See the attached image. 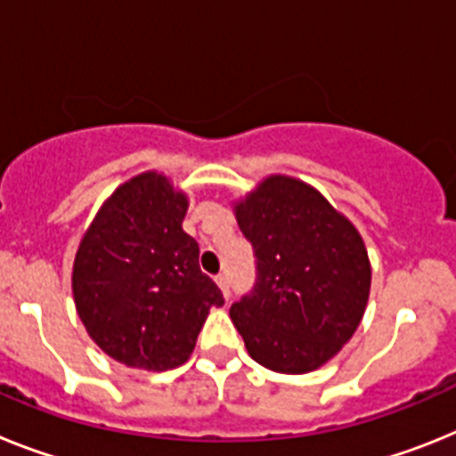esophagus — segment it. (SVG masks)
<instances>
[{
    "label": "esophagus",
    "instance_id": "34e87169",
    "mask_svg": "<svg viewBox=\"0 0 456 456\" xmlns=\"http://www.w3.org/2000/svg\"><path fill=\"white\" fill-rule=\"evenodd\" d=\"M216 282H217V287L223 289V294H224V298L229 300V277L224 275V273H220V275L216 277Z\"/></svg>",
    "mask_w": 456,
    "mask_h": 456
}]
</instances>
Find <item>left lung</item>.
<instances>
[{"label":"left lung","instance_id":"8db88e82","mask_svg":"<svg viewBox=\"0 0 456 456\" xmlns=\"http://www.w3.org/2000/svg\"><path fill=\"white\" fill-rule=\"evenodd\" d=\"M256 256L250 294L229 307L248 354L273 371L305 374L351 339L365 314V243L314 188L271 176L236 206Z\"/></svg>","mask_w":456,"mask_h":456}]
</instances>
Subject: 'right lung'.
I'll use <instances>...</instances> for the list:
<instances>
[{
    "label": "right lung",
    "mask_w": 456,
    "mask_h": 456,
    "mask_svg": "<svg viewBox=\"0 0 456 456\" xmlns=\"http://www.w3.org/2000/svg\"><path fill=\"white\" fill-rule=\"evenodd\" d=\"M188 200L156 172L134 176L105 201L73 266L75 307L91 339L128 367L183 365L223 291L200 268L183 232Z\"/></svg>",
    "instance_id": "add662e5"
}]
</instances>
